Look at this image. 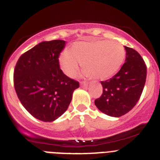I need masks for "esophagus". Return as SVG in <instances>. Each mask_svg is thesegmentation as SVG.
Returning <instances> with one entry per match:
<instances>
[{
  "mask_svg": "<svg viewBox=\"0 0 160 160\" xmlns=\"http://www.w3.org/2000/svg\"><path fill=\"white\" fill-rule=\"evenodd\" d=\"M80 85H81L82 87H85V86L88 85V83L86 81H81L80 82Z\"/></svg>",
  "mask_w": 160,
  "mask_h": 160,
  "instance_id": "1",
  "label": "esophagus"
}]
</instances>
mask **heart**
I'll return each instance as SVG.
<instances>
[{
	"mask_svg": "<svg viewBox=\"0 0 160 160\" xmlns=\"http://www.w3.org/2000/svg\"><path fill=\"white\" fill-rule=\"evenodd\" d=\"M125 49L118 41H80L75 43L71 52L60 57L61 69L67 76H73L83 64L84 76L106 80L116 74L125 59Z\"/></svg>",
	"mask_w": 160,
	"mask_h": 160,
	"instance_id": "obj_1",
	"label": "heart"
}]
</instances>
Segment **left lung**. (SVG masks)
Returning a JSON list of instances; mask_svg holds the SVG:
<instances>
[{"label": "left lung", "mask_w": 160, "mask_h": 160, "mask_svg": "<svg viewBox=\"0 0 160 160\" xmlns=\"http://www.w3.org/2000/svg\"><path fill=\"white\" fill-rule=\"evenodd\" d=\"M124 48L126 62L114 77L101 81L103 94L95 100L100 112L113 117H120L136 106L146 82L144 60L135 49Z\"/></svg>", "instance_id": "1"}]
</instances>
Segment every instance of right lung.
<instances>
[{
  "label": "right lung",
  "mask_w": 160,
  "mask_h": 160,
  "mask_svg": "<svg viewBox=\"0 0 160 160\" xmlns=\"http://www.w3.org/2000/svg\"><path fill=\"white\" fill-rule=\"evenodd\" d=\"M65 41H43L21 56L13 73L20 101L32 116L52 122L62 116L71 103L79 82L60 68L59 56Z\"/></svg>",
  "instance_id": "right-lung-1"
}]
</instances>
